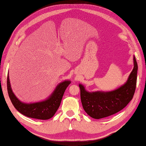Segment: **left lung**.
<instances>
[{
	"label": "left lung",
	"mask_w": 146,
	"mask_h": 146,
	"mask_svg": "<svg viewBox=\"0 0 146 146\" xmlns=\"http://www.w3.org/2000/svg\"><path fill=\"white\" fill-rule=\"evenodd\" d=\"M134 68L124 85L111 92H88L80 84V97L83 109L95 119L110 116L125 107L134 97L138 66L134 56Z\"/></svg>",
	"instance_id": "obj_1"
}]
</instances>
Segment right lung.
Wrapping results in <instances>:
<instances>
[{"instance_id": "add662e5", "label": "right lung", "mask_w": 146, "mask_h": 146, "mask_svg": "<svg viewBox=\"0 0 146 146\" xmlns=\"http://www.w3.org/2000/svg\"><path fill=\"white\" fill-rule=\"evenodd\" d=\"M70 83L69 80L60 83L50 97L44 101L26 104L21 102L12 92L9 73L7 80L8 94L15 109L26 117L41 120H48L53 117L60 107L64 93Z\"/></svg>"}]
</instances>
